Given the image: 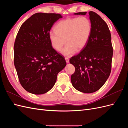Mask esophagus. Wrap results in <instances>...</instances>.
<instances>
[{"instance_id":"obj_1","label":"esophagus","mask_w":128,"mask_h":128,"mask_svg":"<svg viewBox=\"0 0 128 128\" xmlns=\"http://www.w3.org/2000/svg\"><path fill=\"white\" fill-rule=\"evenodd\" d=\"M65 60H66V63L67 64H68L69 62V58H68L66 57L65 58Z\"/></svg>"}]
</instances>
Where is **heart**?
Instances as JSON below:
<instances>
[{"label": "heart", "instance_id": "heart-1", "mask_svg": "<svg viewBox=\"0 0 128 128\" xmlns=\"http://www.w3.org/2000/svg\"><path fill=\"white\" fill-rule=\"evenodd\" d=\"M55 30L50 31L48 38L52 48L60 50L66 42L67 45L60 53L65 56H71L77 51L83 50L90 39L92 24L85 16L68 18L58 22Z\"/></svg>", "mask_w": 128, "mask_h": 128}]
</instances>
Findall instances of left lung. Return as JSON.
Here are the masks:
<instances>
[{
  "label": "left lung",
  "instance_id": "left-lung-1",
  "mask_svg": "<svg viewBox=\"0 0 128 128\" xmlns=\"http://www.w3.org/2000/svg\"><path fill=\"white\" fill-rule=\"evenodd\" d=\"M86 12L74 13L86 15ZM92 24L90 39L81 52L69 60L75 68L71 76L72 86L86 94L98 91L105 83L111 72L113 48L111 34L106 23L96 13L90 11Z\"/></svg>",
  "mask_w": 128,
  "mask_h": 128
}]
</instances>
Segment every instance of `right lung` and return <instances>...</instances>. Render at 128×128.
<instances>
[{
    "mask_svg": "<svg viewBox=\"0 0 128 128\" xmlns=\"http://www.w3.org/2000/svg\"><path fill=\"white\" fill-rule=\"evenodd\" d=\"M60 14L37 13L22 24L14 46V62L19 81L31 94H45L54 86L66 66L50 43L48 33Z\"/></svg>",
    "mask_w": 128,
    "mask_h": 128,
    "instance_id": "1",
    "label": "right lung"
}]
</instances>
